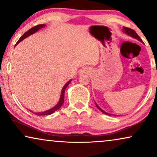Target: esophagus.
I'll return each mask as SVG.
<instances>
[{"label":"esophagus","instance_id":"esophagus-1","mask_svg":"<svg viewBox=\"0 0 157 157\" xmlns=\"http://www.w3.org/2000/svg\"><path fill=\"white\" fill-rule=\"evenodd\" d=\"M85 69H81L80 70V73H85Z\"/></svg>","mask_w":157,"mask_h":157}]
</instances>
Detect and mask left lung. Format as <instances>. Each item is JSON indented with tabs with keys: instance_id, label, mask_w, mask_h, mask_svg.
I'll return each mask as SVG.
<instances>
[{
	"instance_id": "1",
	"label": "left lung",
	"mask_w": 157,
	"mask_h": 157,
	"mask_svg": "<svg viewBox=\"0 0 157 157\" xmlns=\"http://www.w3.org/2000/svg\"><path fill=\"white\" fill-rule=\"evenodd\" d=\"M123 32H124V33H125L127 35H130V36L131 37H134V38H136V39H137V40H138L139 41H140V42H143V40L141 39H140V37L138 36V35L137 34V33H136V31L135 30H133V29H130V28H128V27H123ZM96 107L99 110L101 111V112H103L104 113V114H107V115H112L111 114H108V113H106V112H105L104 110H102L100 108V107H99L98 105L97 104H96Z\"/></svg>"
}]
</instances>
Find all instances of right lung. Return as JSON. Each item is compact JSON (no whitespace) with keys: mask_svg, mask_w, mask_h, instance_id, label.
I'll return each instance as SVG.
<instances>
[{"mask_svg":"<svg viewBox=\"0 0 157 157\" xmlns=\"http://www.w3.org/2000/svg\"><path fill=\"white\" fill-rule=\"evenodd\" d=\"M44 25H36L35 26V27H32L31 29H29L28 31H27L26 33L24 34L22 36H21L20 38L19 39V40L17 41V43H16V45L17 44V43H19V42H21L22 40H24L25 38H26L27 37H28L29 35H30L32 34H33V33H35V32H37L38 29H40V28H42V27H44ZM71 80H69L68 82L67 83L66 85H64V88H63L62 90H61V98H60V100H59V102L54 107H53L52 109H51L48 110V111H45V112H38V113H34L36 115H38V116H40V115H50L51 114H53V112H55L56 111L58 110L59 109L61 108V106H62V104H64V92H65V90H66L67 87L68 86V85L70 83Z\"/></svg>","mask_w":157,"mask_h":157,"instance_id":"add662e5","label":"right lung"}]
</instances>
